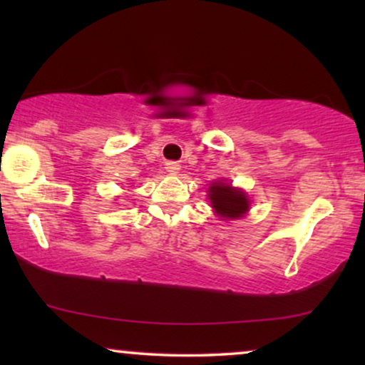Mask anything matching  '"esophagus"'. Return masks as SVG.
Returning <instances> with one entry per match:
<instances>
[{"label":"esophagus","instance_id":"34e87169","mask_svg":"<svg viewBox=\"0 0 365 365\" xmlns=\"http://www.w3.org/2000/svg\"><path fill=\"white\" fill-rule=\"evenodd\" d=\"M179 169H181V166L176 161H169L166 163V171L171 173V174H178Z\"/></svg>","mask_w":365,"mask_h":365}]
</instances>
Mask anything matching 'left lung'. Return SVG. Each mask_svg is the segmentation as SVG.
<instances>
[{
  "label": "left lung",
  "instance_id": "1",
  "mask_svg": "<svg viewBox=\"0 0 365 365\" xmlns=\"http://www.w3.org/2000/svg\"><path fill=\"white\" fill-rule=\"evenodd\" d=\"M209 201L214 207V212L226 219H239L249 211V197L242 189L232 187L231 184L216 181L209 187Z\"/></svg>",
  "mask_w": 365,
  "mask_h": 365
}]
</instances>
